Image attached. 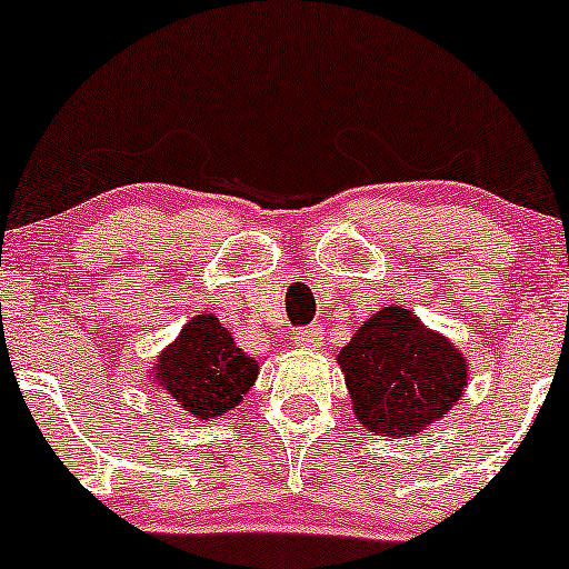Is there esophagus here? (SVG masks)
I'll return each mask as SVG.
<instances>
[{
  "label": "esophagus",
  "instance_id": "obj_1",
  "mask_svg": "<svg viewBox=\"0 0 569 569\" xmlns=\"http://www.w3.org/2000/svg\"><path fill=\"white\" fill-rule=\"evenodd\" d=\"M321 340H323V329L318 327V323H313V327L297 329V335H295V342L302 348H318L321 346Z\"/></svg>",
  "mask_w": 569,
  "mask_h": 569
}]
</instances>
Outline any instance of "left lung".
Here are the masks:
<instances>
[{
	"instance_id": "1",
	"label": "left lung",
	"mask_w": 569,
	"mask_h": 569,
	"mask_svg": "<svg viewBox=\"0 0 569 569\" xmlns=\"http://www.w3.org/2000/svg\"><path fill=\"white\" fill-rule=\"evenodd\" d=\"M337 361L359 421L383 437L421 432L451 410L467 383L465 356L405 308L367 318Z\"/></svg>"
}]
</instances>
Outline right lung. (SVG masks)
<instances>
[{
	"label": "right lung",
	"mask_w": 569,
	"mask_h": 569,
	"mask_svg": "<svg viewBox=\"0 0 569 569\" xmlns=\"http://www.w3.org/2000/svg\"><path fill=\"white\" fill-rule=\"evenodd\" d=\"M259 365L237 348L216 316H197L161 353L156 380L191 416H223L253 386Z\"/></svg>",
	"instance_id": "obj_1"
}]
</instances>
